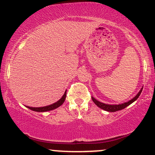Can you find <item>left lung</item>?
I'll return each instance as SVG.
<instances>
[{
	"instance_id": "obj_1",
	"label": "left lung",
	"mask_w": 155,
	"mask_h": 155,
	"mask_svg": "<svg viewBox=\"0 0 155 155\" xmlns=\"http://www.w3.org/2000/svg\"><path fill=\"white\" fill-rule=\"evenodd\" d=\"M142 90H143V87H141V89L140 90V91L138 92V94H137V95L135 96L133 98L131 99V100L127 101V102L123 103V104H118V105H117V104L111 105V104H104V103H101V102H100V101L96 100L95 97H92V100L94 103H95V104L96 105V106H98L99 108H102V109L105 110V111H109V112H115V111H120V110L124 109V108H126L127 106H128L129 105L133 104L134 101H136L137 99L138 98V97L140 96V93H141Z\"/></svg>"
}]
</instances>
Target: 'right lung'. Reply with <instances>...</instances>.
Wrapping results in <instances>:
<instances>
[{"label": "right lung", "mask_w": 155, "mask_h": 155, "mask_svg": "<svg viewBox=\"0 0 155 155\" xmlns=\"http://www.w3.org/2000/svg\"><path fill=\"white\" fill-rule=\"evenodd\" d=\"M65 97H66V90H65V93H64L63 97H62L59 101H58L57 102L54 103V104L49 105V106H43V107H31V106H26V107L30 108V109L32 110V111H38V112H45V111H51V110H54L55 108L60 107V106L63 104L64 101H65Z\"/></svg>", "instance_id": "right-lung-1"}]
</instances>
